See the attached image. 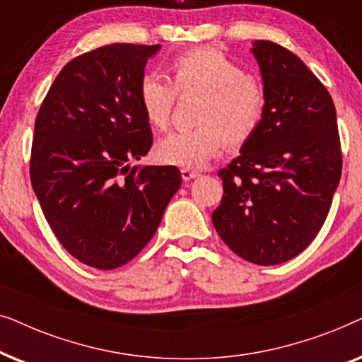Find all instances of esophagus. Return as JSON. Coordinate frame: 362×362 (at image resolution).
Instances as JSON below:
<instances>
[{"mask_svg": "<svg viewBox=\"0 0 362 362\" xmlns=\"http://www.w3.org/2000/svg\"><path fill=\"white\" fill-rule=\"evenodd\" d=\"M181 176H182V180H185V181H191V180H194V177L199 176V173L194 171V170H189V168H182Z\"/></svg>", "mask_w": 362, "mask_h": 362, "instance_id": "esophagus-1", "label": "esophagus"}]
</instances>
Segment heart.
<instances>
[{
    "label": "heart",
    "mask_w": 362,
    "mask_h": 362,
    "mask_svg": "<svg viewBox=\"0 0 362 362\" xmlns=\"http://www.w3.org/2000/svg\"><path fill=\"white\" fill-rule=\"evenodd\" d=\"M170 72L180 93H202L196 115L201 125L163 138L156 146L163 163L201 168L226 146L227 140L240 145L259 128L265 107L262 87L224 54L211 49L187 51L173 59ZM175 88L156 72L141 77L138 87L141 110L158 130H165L170 123Z\"/></svg>",
    "instance_id": "heart-1"
}]
</instances>
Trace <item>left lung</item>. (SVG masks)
<instances>
[{
	"label": "left lung",
	"instance_id": "obj_1",
	"mask_svg": "<svg viewBox=\"0 0 362 362\" xmlns=\"http://www.w3.org/2000/svg\"><path fill=\"white\" fill-rule=\"evenodd\" d=\"M264 82V115L219 171L224 187L212 224L227 247L257 265H279L311 244L341 177L333 98L288 49L254 41Z\"/></svg>",
	"mask_w": 362,
	"mask_h": 362
}]
</instances>
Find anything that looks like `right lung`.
Masks as SVG:
<instances>
[{
    "mask_svg": "<svg viewBox=\"0 0 362 362\" xmlns=\"http://www.w3.org/2000/svg\"><path fill=\"white\" fill-rule=\"evenodd\" d=\"M160 49L108 44L72 59L36 117L33 189L64 249L93 269L140 254L181 186L176 166H130L153 145L138 87Z\"/></svg>",
    "mask_w": 362,
    "mask_h": 362,
    "instance_id": "1",
    "label": "right lung"
}]
</instances>
